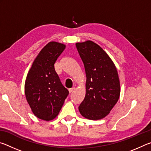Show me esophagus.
Returning a JSON list of instances; mask_svg holds the SVG:
<instances>
[{
  "label": "esophagus",
  "instance_id": "obj_1",
  "mask_svg": "<svg viewBox=\"0 0 151 151\" xmlns=\"http://www.w3.org/2000/svg\"><path fill=\"white\" fill-rule=\"evenodd\" d=\"M75 90V87H73V88H70L68 89V91H69V93H73V92Z\"/></svg>",
  "mask_w": 151,
  "mask_h": 151
}]
</instances>
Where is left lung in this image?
<instances>
[{
  "instance_id": "1",
  "label": "left lung",
  "mask_w": 151,
  "mask_h": 151,
  "mask_svg": "<svg viewBox=\"0 0 151 151\" xmlns=\"http://www.w3.org/2000/svg\"><path fill=\"white\" fill-rule=\"evenodd\" d=\"M76 47L86 76V94L79 112L86 119H102L119 99L121 86L116 68L105 51L93 41L76 42Z\"/></svg>"
}]
</instances>
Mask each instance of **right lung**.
<instances>
[{
	"mask_svg": "<svg viewBox=\"0 0 151 151\" xmlns=\"http://www.w3.org/2000/svg\"><path fill=\"white\" fill-rule=\"evenodd\" d=\"M65 48L62 43L48 42L36 57L25 81L28 103L33 114L44 121L57 117L68 94L55 69V63Z\"/></svg>",
	"mask_w": 151,
	"mask_h": 151,
	"instance_id": "add662e5",
	"label": "right lung"
}]
</instances>
